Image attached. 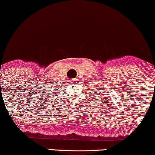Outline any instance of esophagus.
<instances>
[{
  "label": "esophagus",
  "mask_w": 155,
  "mask_h": 155,
  "mask_svg": "<svg viewBox=\"0 0 155 155\" xmlns=\"http://www.w3.org/2000/svg\"><path fill=\"white\" fill-rule=\"evenodd\" d=\"M75 80H76L75 79H73V80H71V81H73L72 82H75Z\"/></svg>",
  "instance_id": "34e87169"
}]
</instances>
